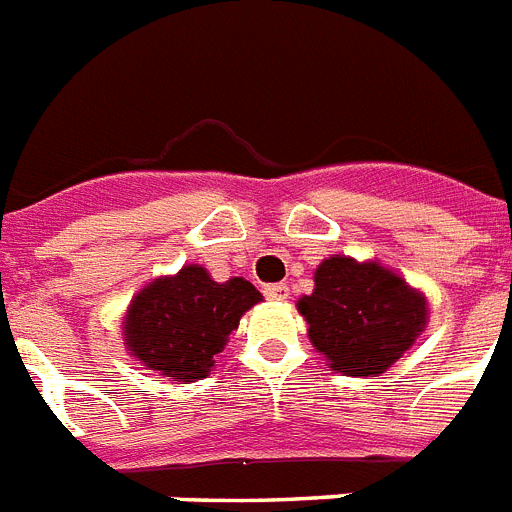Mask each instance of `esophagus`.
Segmentation results:
<instances>
[{
    "mask_svg": "<svg viewBox=\"0 0 512 512\" xmlns=\"http://www.w3.org/2000/svg\"><path fill=\"white\" fill-rule=\"evenodd\" d=\"M265 296H268L270 302H286V299H289V286H286V283L265 286Z\"/></svg>",
    "mask_w": 512,
    "mask_h": 512,
    "instance_id": "34e87169",
    "label": "esophagus"
}]
</instances>
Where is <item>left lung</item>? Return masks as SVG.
<instances>
[{
    "mask_svg": "<svg viewBox=\"0 0 512 512\" xmlns=\"http://www.w3.org/2000/svg\"><path fill=\"white\" fill-rule=\"evenodd\" d=\"M296 309L330 369L364 380L388 372L429 322L424 291L377 260L359 263L349 255H330L317 265L315 289Z\"/></svg>",
    "mask_w": 512,
    "mask_h": 512,
    "instance_id": "left-lung-1",
    "label": "left lung"
}]
</instances>
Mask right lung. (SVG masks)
<instances>
[{
  "label": "right lung",
  "mask_w": 512,
  "mask_h": 512,
  "mask_svg": "<svg viewBox=\"0 0 512 512\" xmlns=\"http://www.w3.org/2000/svg\"><path fill=\"white\" fill-rule=\"evenodd\" d=\"M263 294L244 278L213 281L203 265L158 276L132 296L122 320L127 354L174 382L208 377L247 309Z\"/></svg>",
  "instance_id": "obj_1"
}]
</instances>
